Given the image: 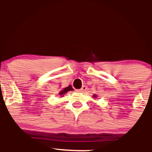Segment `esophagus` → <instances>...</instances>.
I'll use <instances>...</instances> for the list:
<instances>
[{"instance_id":"obj_1","label":"esophagus","mask_w":152,"mask_h":152,"mask_svg":"<svg viewBox=\"0 0 152 152\" xmlns=\"http://www.w3.org/2000/svg\"><path fill=\"white\" fill-rule=\"evenodd\" d=\"M86 89H87L86 86H82L81 88H80V89H78V91L79 92H85L86 91Z\"/></svg>"}]
</instances>
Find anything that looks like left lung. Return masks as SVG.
<instances>
[{
  "instance_id": "left-lung-1",
  "label": "left lung",
  "mask_w": 152,
  "mask_h": 152,
  "mask_svg": "<svg viewBox=\"0 0 152 152\" xmlns=\"http://www.w3.org/2000/svg\"><path fill=\"white\" fill-rule=\"evenodd\" d=\"M94 97H96V96H95V95H94Z\"/></svg>"
}]
</instances>
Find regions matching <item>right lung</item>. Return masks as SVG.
I'll list each match as a JSON object with an SVG mask.
<instances>
[{"label": "right lung", "instance_id": "add662e5", "mask_svg": "<svg viewBox=\"0 0 152 152\" xmlns=\"http://www.w3.org/2000/svg\"><path fill=\"white\" fill-rule=\"evenodd\" d=\"M71 90H73L72 87H71V86H69L68 87H66V88H64V89H63L62 91H61V92L59 93V95L64 96V94L67 93L68 91H71Z\"/></svg>", "mask_w": 152, "mask_h": 152}]
</instances>
